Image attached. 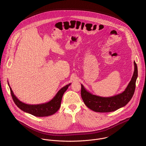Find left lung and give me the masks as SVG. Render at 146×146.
Wrapping results in <instances>:
<instances>
[{
    "label": "left lung",
    "instance_id": "1",
    "mask_svg": "<svg viewBox=\"0 0 146 146\" xmlns=\"http://www.w3.org/2000/svg\"><path fill=\"white\" fill-rule=\"evenodd\" d=\"M134 65L135 70L131 81L125 90L117 95L110 97L94 95L87 91L82 84L81 96L84 104L91 110L101 113L115 111L125 106L131 100L135 90L138 70L137 64L135 61Z\"/></svg>",
    "mask_w": 146,
    "mask_h": 146
}]
</instances>
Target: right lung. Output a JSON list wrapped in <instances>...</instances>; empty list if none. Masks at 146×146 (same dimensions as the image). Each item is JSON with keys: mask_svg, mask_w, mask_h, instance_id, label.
<instances>
[{"mask_svg": "<svg viewBox=\"0 0 146 146\" xmlns=\"http://www.w3.org/2000/svg\"><path fill=\"white\" fill-rule=\"evenodd\" d=\"M71 84L70 83L66 86H64L62 89L58 91L55 96L50 101L46 104H35L31 105L24 104L19 100L18 98L14 95V93L10 88L9 84L8 85L10 88L11 92V95L13 99L15 104L22 111L27 112L33 115L36 117H47L54 114L57 111L61 106V100L62 98L63 94L67 90L68 86Z\"/></svg>", "mask_w": 146, "mask_h": 146, "instance_id": "right-lung-1", "label": "right lung"}]
</instances>
